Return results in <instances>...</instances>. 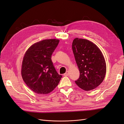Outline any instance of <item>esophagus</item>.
I'll return each instance as SVG.
<instances>
[{
    "label": "esophagus",
    "mask_w": 124,
    "mask_h": 124,
    "mask_svg": "<svg viewBox=\"0 0 124 124\" xmlns=\"http://www.w3.org/2000/svg\"><path fill=\"white\" fill-rule=\"evenodd\" d=\"M69 72H68V71H67V72L64 74H63V76H68V75H69Z\"/></svg>",
    "instance_id": "obj_1"
}]
</instances>
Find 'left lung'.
Masks as SVG:
<instances>
[{
    "label": "left lung",
    "instance_id": "8db88e82",
    "mask_svg": "<svg viewBox=\"0 0 124 124\" xmlns=\"http://www.w3.org/2000/svg\"><path fill=\"white\" fill-rule=\"evenodd\" d=\"M72 48L80 71L75 81L86 91L96 88L102 82L106 73V63L102 52L95 44L84 39L75 38Z\"/></svg>",
    "mask_w": 124,
    "mask_h": 124
}]
</instances>
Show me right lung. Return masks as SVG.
Masks as SVG:
<instances>
[{
    "mask_svg": "<svg viewBox=\"0 0 124 124\" xmlns=\"http://www.w3.org/2000/svg\"><path fill=\"white\" fill-rule=\"evenodd\" d=\"M58 39H46L32 44L26 52L21 74L26 84L38 94L53 91L62 78L53 66L51 56L58 46Z\"/></svg>",
    "mask_w": 124,
    "mask_h": 124,
    "instance_id": "1",
    "label": "right lung"
}]
</instances>
